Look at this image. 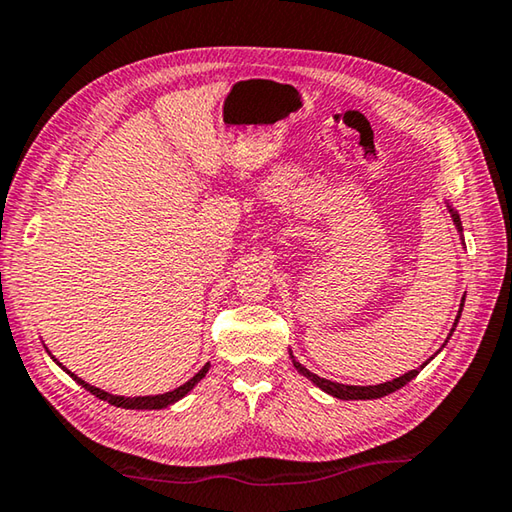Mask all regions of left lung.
<instances>
[{"label":"left lung","instance_id":"obj_1","mask_svg":"<svg viewBox=\"0 0 512 512\" xmlns=\"http://www.w3.org/2000/svg\"><path fill=\"white\" fill-rule=\"evenodd\" d=\"M449 212H452V216H454L456 228L463 232V225H461V219H458V214L452 210V207H449ZM463 300H465V298H463ZM461 311H463V309H461ZM461 311H458L456 323H458V318H461ZM456 323H454V327H456ZM452 332H454V329H452ZM449 336H452V334H449ZM289 354H291V352H289ZM291 359H293V366H296L298 372H302V375H305L307 379L314 381V384H316L318 388H323L325 393L339 397V400H377V397H384V395H388V393H395L397 388H402L404 384H409V381H411L415 375H418V370H411V372H406V375L397 377V379H393V381H386V384H377V386H348V384H336V381H329V379H323V377L314 375V372H309L305 366H302V363H298L296 357H293V354H291Z\"/></svg>","mask_w":512,"mask_h":512}]
</instances>
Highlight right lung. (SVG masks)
<instances>
[{
    "label": "right lung",
    "instance_id": "1",
    "mask_svg": "<svg viewBox=\"0 0 512 512\" xmlns=\"http://www.w3.org/2000/svg\"><path fill=\"white\" fill-rule=\"evenodd\" d=\"M56 361V359H54ZM58 363V361H56ZM60 366V363H58ZM63 370H67V368H63ZM210 370V363H205V366L201 368V372H196V375L187 381V384H183V386H178L176 391H169V393H164V395H146V397H121V395H110V393H106V391H101V388H97V386H90L88 381H83V379H79L76 375H72V372L67 370V375L72 377L74 381H79V384L85 388V391H90L94 397H99V400H103V402H108V404H112V406H121V409H144V411H151V409H164V406H169V404H173V402H178L180 397H185L189 391H192V388L198 384V381H201L203 377H205V372Z\"/></svg>",
    "mask_w": 512,
    "mask_h": 512
}]
</instances>
